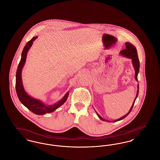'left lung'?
<instances>
[{"mask_svg":"<svg viewBox=\"0 0 160 160\" xmlns=\"http://www.w3.org/2000/svg\"><path fill=\"white\" fill-rule=\"evenodd\" d=\"M125 46H126V48L124 49V50H122L120 52V54L122 55L124 57H126L127 58H129L131 59V61H132V65L134 67V68L135 70V79L138 82V78H137V76H138V74L139 72V69H140V62H139V59H138V55H137V50H136V48L132 45L131 43L129 42H125ZM137 94H136V97L135 98V99L134 100V102L132 103V105L131 106V108L129 109V112L127 114H125V116H122V118L118 119H116V120H114L113 121H112L113 122H117V121H121L123 119H124L125 118H126L128 114H129V113L131 112V111L132 110V108L134 106V102L136 101V99L138 97V88H139V86L138 84H137ZM96 112V110H95ZM96 113L97 114V116H98L99 119L101 120H102V121H107V122H111V121H107L105 120L104 119H103L99 114H98V113L96 112Z\"/></svg>","mask_w":160,"mask_h":160,"instance_id":"8db88e82","label":"left lung"}]
</instances>
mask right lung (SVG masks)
Returning a JSON list of instances; mask_svg holds the SVG:
<instances>
[{
  "mask_svg": "<svg viewBox=\"0 0 160 160\" xmlns=\"http://www.w3.org/2000/svg\"><path fill=\"white\" fill-rule=\"evenodd\" d=\"M38 38L37 36L28 41L24 46L22 53V58L20 63L18 65L16 72L15 80V89L18 98L20 102L26 107H27L32 112L38 115H42L48 113H52L56 110L58 108L63 105L67 101L69 95V92H67L65 96L62 99L53 105H47L39 99L34 98L29 95L25 91L23 87V82L22 78V71L25 64L27 57V53L29 50L33 42Z\"/></svg>",
  "mask_w": 160,
  "mask_h": 160,
  "instance_id": "obj_1",
  "label": "right lung"
}]
</instances>
